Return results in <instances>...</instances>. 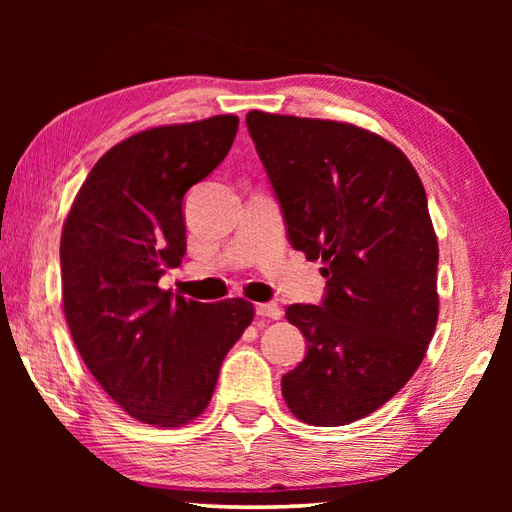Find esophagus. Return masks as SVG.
<instances>
[{
  "mask_svg": "<svg viewBox=\"0 0 512 512\" xmlns=\"http://www.w3.org/2000/svg\"><path fill=\"white\" fill-rule=\"evenodd\" d=\"M255 312H257V317H268V319L281 317V308L277 306V303H257Z\"/></svg>",
  "mask_w": 512,
  "mask_h": 512,
  "instance_id": "34e87169",
  "label": "esophagus"
}]
</instances>
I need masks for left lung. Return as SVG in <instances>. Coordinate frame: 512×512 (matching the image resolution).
Masks as SVG:
<instances>
[{
  "label": "left lung",
  "instance_id": "8db88e82",
  "mask_svg": "<svg viewBox=\"0 0 512 512\" xmlns=\"http://www.w3.org/2000/svg\"><path fill=\"white\" fill-rule=\"evenodd\" d=\"M246 127L292 248L328 279L321 306L286 308L308 350L281 394L314 427L361 420L405 387L436 330L427 193L398 147L356 125L253 110Z\"/></svg>",
  "mask_w": 512,
  "mask_h": 512
}]
</instances>
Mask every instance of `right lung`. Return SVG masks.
Here are the masks:
<instances>
[{
    "label": "right lung",
    "instance_id": "right-lung-1",
    "mask_svg": "<svg viewBox=\"0 0 512 512\" xmlns=\"http://www.w3.org/2000/svg\"><path fill=\"white\" fill-rule=\"evenodd\" d=\"M239 118L154 127L92 167L61 233L63 310L92 376L129 416L180 427L209 405L253 303L160 290L187 253L184 193L231 149Z\"/></svg>",
    "mask_w": 512,
    "mask_h": 512
}]
</instances>
